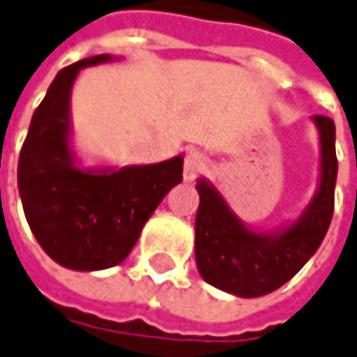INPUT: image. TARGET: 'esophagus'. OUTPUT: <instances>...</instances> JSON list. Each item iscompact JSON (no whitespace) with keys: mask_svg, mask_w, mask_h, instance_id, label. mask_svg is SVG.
Listing matches in <instances>:
<instances>
[{"mask_svg":"<svg viewBox=\"0 0 357 357\" xmlns=\"http://www.w3.org/2000/svg\"><path fill=\"white\" fill-rule=\"evenodd\" d=\"M206 157H204L200 151H190V153L186 155V159H184V181H186V183H192L196 176L206 169Z\"/></svg>","mask_w":357,"mask_h":357,"instance_id":"obj_1","label":"esophagus"}]
</instances>
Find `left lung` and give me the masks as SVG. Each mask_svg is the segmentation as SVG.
<instances>
[{
    "mask_svg": "<svg viewBox=\"0 0 357 357\" xmlns=\"http://www.w3.org/2000/svg\"><path fill=\"white\" fill-rule=\"evenodd\" d=\"M320 139L317 192L301 216L271 231H255L228 206L206 178H198L195 253L200 277L224 293L253 298L291 281L317 253L328 231L336 188V126L326 116H312Z\"/></svg>",
    "mask_w": 357,
    "mask_h": 357,
    "instance_id": "left-lung-1",
    "label": "left lung"
}]
</instances>
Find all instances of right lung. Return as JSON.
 I'll list each match as a JSON object with an SVG mask.
<instances>
[{
    "label": "right lung",
    "mask_w": 357,
    "mask_h": 357,
    "mask_svg": "<svg viewBox=\"0 0 357 357\" xmlns=\"http://www.w3.org/2000/svg\"><path fill=\"white\" fill-rule=\"evenodd\" d=\"M117 61L96 54L62 68L35 109L19 155L17 186L33 236L73 271L121 263L167 192L183 181V155L155 165L82 167L73 149L70 96L82 68Z\"/></svg>",
    "instance_id": "obj_1"
}]
</instances>
